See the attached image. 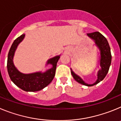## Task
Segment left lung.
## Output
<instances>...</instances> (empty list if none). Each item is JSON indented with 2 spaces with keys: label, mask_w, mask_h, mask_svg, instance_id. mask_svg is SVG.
Returning a JSON list of instances; mask_svg holds the SVG:
<instances>
[{
  "label": "left lung",
  "mask_w": 121,
  "mask_h": 121,
  "mask_svg": "<svg viewBox=\"0 0 121 121\" xmlns=\"http://www.w3.org/2000/svg\"><path fill=\"white\" fill-rule=\"evenodd\" d=\"M87 36H89L90 38L93 39L95 42V43L96 44L98 48L100 50V65L101 67V69L99 70L98 73V79L96 82L93 84H88L85 83L83 80L76 75L73 71L71 70V74L73 78L77 82L82 84V85H86L88 86H93L96 84H98L99 82L104 79L106 76L108 72L109 68L111 65L112 62V54H111L110 47L108 44L107 40L106 38L99 32H93V33H88Z\"/></svg>",
  "instance_id": "obj_1"
}]
</instances>
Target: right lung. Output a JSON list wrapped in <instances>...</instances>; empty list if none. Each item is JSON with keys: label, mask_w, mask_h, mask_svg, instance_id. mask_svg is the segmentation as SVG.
Instances as JSON below:
<instances>
[{"label": "right lung", "mask_w": 121, "mask_h": 121, "mask_svg": "<svg viewBox=\"0 0 121 121\" xmlns=\"http://www.w3.org/2000/svg\"><path fill=\"white\" fill-rule=\"evenodd\" d=\"M25 35H21L13 42L9 49L7 60V69L11 80L16 85L26 91H37L43 89L53 81L55 76L56 69L60 56H57L48 60L53 67L45 73L37 72L32 74H23L19 72L13 64V56L18 44L23 39Z\"/></svg>", "instance_id": "right-lung-1"}]
</instances>
